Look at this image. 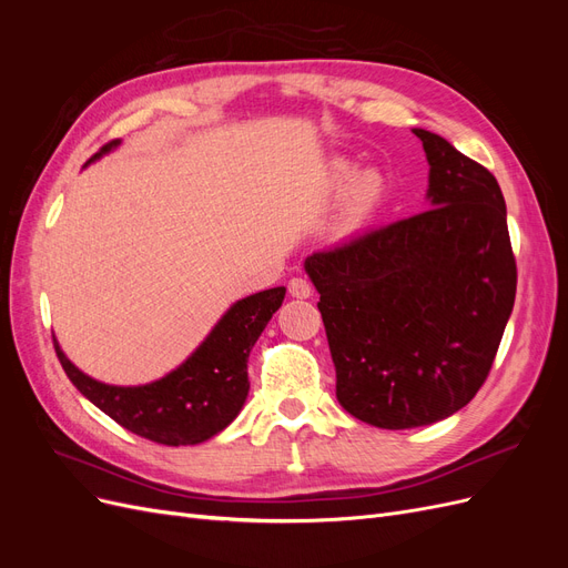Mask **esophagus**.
<instances>
[{"label":"esophagus","mask_w":568,"mask_h":568,"mask_svg":"<svg viewBox=\"0 0 568 568\" xmlns=\"http://www.w3.org/2000/svg\"><path fill=\"white\" fill-rule=\"evenodd\" d=\"M288 294L294 298H311L313 286H311V282L303 280V277H294V280H288Z\"/></svg>","instance_id":"obj_1"}]
</instances>
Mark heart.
Segmentation results:
<instances>
[{
  "label": "heart",
  "mask_w": 568,
  "mask_h": 568,
  "mask_svg": "<svg viewBox=\"0 0 568 568\" xmlns=\"http://www.w3.org/2000/svg\"><path fill=\"white\" fill-rule=\"evenodd\" d=\"M336 180L341 184H346L351 180V170L338 168ZM379 196H382V180L379 178L376 175L359 178L351 189V201H348V213H346L348 225H357V222H363L372 213Z\"/></svg>",
  "instance_id": "b5f03b06"
}]
</instances>
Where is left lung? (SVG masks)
Wrapping results in <instances>:
<instances>
[{
    "instance_id": "obj_1",
    "label": "left lung",
    "mask_w": 568,
    "mask_h": 568,
    "mask_svg": "<svg viewBox=\"0 0 568 568\" xmlns=\"http://www.w3.org/2000/svg\"><path fill=\"white\" fill-rule=\"evenodd\" d=\"M428 205L305 261L336 367L359 422L415 428L467 405L488 379L517 296L507 209L490 170L415 130Z\"/></svg>"
}]
</instances>
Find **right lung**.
<instances>
[{
	"label": "right lung",
	"instance_id": "right-lung-1",
	"mask_svg": "<svg viewBox=\"0 0 568 568\" xmlns=\"http://www.w3.org/2000/svg\"><path fill=\"white\" fill-rule=\"evenodd\" d=\"M109 142L94 153L111 151ZM286 288H267L234 303L201 346L175 372L146 386H109L82 374L54 348L73 386L128 432L161 445H196L232 424L248 395V353L270 317L280 311Z\"/></svg>",
	"mask_w": 568,
	"mask_h": 568
}]
</instances>
